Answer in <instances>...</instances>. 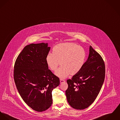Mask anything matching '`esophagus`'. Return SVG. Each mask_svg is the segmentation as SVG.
<instances>
[{
	"label": "esophagus",
	"instance_id": "1",
	"mask_svg": "<svg viewBox=\"0 0 120 120\" xmlns=\"http://www.w3.org/2000/svg\"><path fill=\"white\" fill-rule=\"evenodd\" d=\"M65 81V80H62V79H60V83H62L63 82H64Z\"/></svg>",
	"mask_w": 120,
	"mask_h": 120
}]
</instances>
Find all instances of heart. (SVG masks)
<instances>
[{
	"mask_svg": "<svg viewBox=\"0 0 120 120\" xmlns=\"http://www.w3.org/2000/svg\"><path fill=\"white\" fill-rule=\"evenodd\" d=\"M53 53L49 52L45 58L48 67L55 71L60 62V67L55 75L61 79H64L69 74H77L84 66L86 53L83 48L77 44L65 42L56 45L52 49Z\"/></svg>",
	"mask_w": 120,
	"mask_h": 120,
	"instance_id": "obj_1",
	"label": "heart"
}]
</instances>
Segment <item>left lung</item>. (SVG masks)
<instances>
[{"label": "left lung", "mask_w": 120, "mask_h": 120, "mask_svg": "<svg viewBox=\"0 0 120 120\" xmlns=\"http://www.w3.org/2000/svg\"><path fill=\"white\" fill-rule=\"evenodd\" d=\"M105 78V65L101 56L92 46L88 58L80 72L67 80L68 102L72 108L83 109L89 106L99 93Z\"/></svg>", "instance_id": "8db88e82"}]
</instances>
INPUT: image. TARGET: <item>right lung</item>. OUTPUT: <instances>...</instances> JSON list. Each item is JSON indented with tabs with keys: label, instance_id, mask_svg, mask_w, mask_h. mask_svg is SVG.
<instances>
[{
	"label": "right lung",
	"instance_id": "add662e5",
	"mask_svg": "<svg viewBox=\"0 0 120 120\" xmlns=\"http://www.w3.org/2000/svg\"><path fill=\"white\" fill-rule=\"evenodd\" d=\"M51 47L48 43L26 45L18 56L14 78L23 101L33 109L42 112L52 105V91L60 84L59 79L48 69L45 61Z\"/></svg>",
	"mask_w": 120,
	"mask_h": 120
}]
</instances>
